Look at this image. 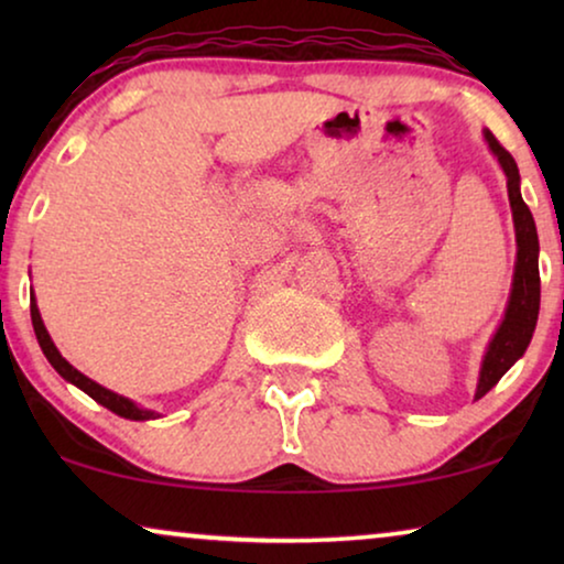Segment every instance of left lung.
Masks as SVG:
<instances>
[{
	"instance_id": "8db88e82",
	"label": "left lung",
	"mask_w": 564,
	"mask_h": 564,
	"mask_svg": "<svg viewBox=\"0 0 564 564\" xmlns=\"http://www.w3.org/2000/svg\"><path fill=\"white\" fill-rule=\"evenodd\" d=\"M485 141H488L490 151L496 153L500 166H503V172L508 176V199H511L513 210L519 257H516L513 290L511 300H508L506 318L500 323L496 338L490 341L488 354H485L475 398H482L492 384H498L500 377L513 367V361L527 351L531 334H534L536 328L539 295H542V280H539V238L534 218H531L529 205L523 203L519 189V166H516L511 153L498 143V138L492 135L490 130H485Z\"/></svg>"
}]
</instances>
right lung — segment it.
Instances as JSON below:
<instances>
[{"label": "right lung", "mask_w": 564, "mask_h": 564, "mask_svg": "<svg viewBox=\"0 0 564 564\" xmlns=\"http://www.w3.org/2000/svg\"><path fill=\"white\" fill-rule=\"evenodd\" d=\"M30 318H33V328H35L37 344H41V349H43V354H45V359L51 361L53 369H56V372H58L61 377H64V380L74 382L76 388L87 392L89 398H95L99 405L110 408L112 413L122 415V419H133V421L156 419V413H153V411H143V408H138L135 403H130L128 398L118 395V392H110V390H105L102 384L91 382L89 377H84V375L79 372V369H74L72 365H68V361H66V359L61 357V354H58L56 346H53L51 336H48V330H45V326H43V321H41V313H37V305H35V297L30 300Z\"/></svg>", "instance_id": "obj_1"}]
</instances>
